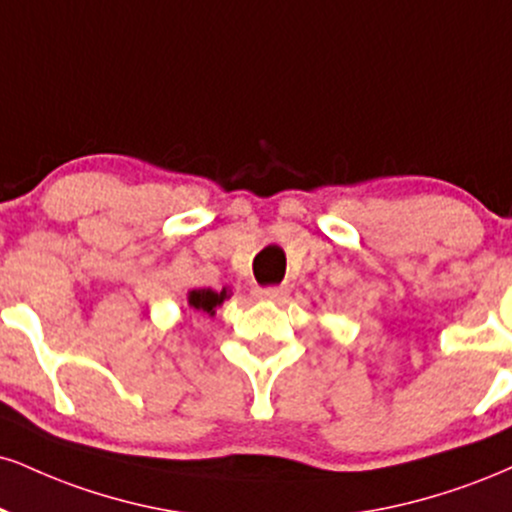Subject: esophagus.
Masks as SVG:
<instances>
[{"label":"esophagus","instance_id":"34e87169","mask_svg":"<svg viewBox=\"0 0 512 512\" xmlns=\"http://www.w3.org/2000/svg\"><path fill=\"white\" fill-rule=\"evenodd\" d=\"M255 298H260V300H281V298H286V291H283V288H276V286H269V288H255Z\"/></svg>","mask_w":512,"mask_h":512}]
</instances>
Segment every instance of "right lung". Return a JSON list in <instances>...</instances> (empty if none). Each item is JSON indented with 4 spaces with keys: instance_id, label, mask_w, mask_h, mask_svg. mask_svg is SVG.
<instances>
[{
    "instance_id": "obj_1",
    "label": "right lung",
    "mask_w": 512,
    "mask_h": 512,
    "mask_svg": "<svg viewBox=\"0 0 512 512\" xmlns=\"http://www.w3.org/2000/svg\"><path fill=\"white\" fill-rule=\"evenodd\" d=\"M229 298V291L221 288V291H212V288H195L188 293V305L197 312H205V315H214L217 307Z\"/></svg>"
}]
</instances>
